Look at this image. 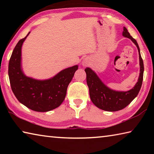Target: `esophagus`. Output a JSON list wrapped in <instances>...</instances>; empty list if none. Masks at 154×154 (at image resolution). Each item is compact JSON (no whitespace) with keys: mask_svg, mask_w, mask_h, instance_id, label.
Here are the masks:
<instances>
[{"mask_svg":"<svg viewBox=\"0 0 154 154\" xmlns=\"http://www.w3.org/2000/svg\"><path fill=\"white\" fill-rule=\"evenodd\" d=\"M87 64H88V62H87V61H85V60L83 61V62H82V65H83V66H86Z\"/></svg>","mask_w":154,"mask_h":154,"instance_id":"esophagus-1","label":"esophagus"}]
</instances>
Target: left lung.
<instances>
[{
    "label": "left lung",
    "mask_w": 154,
    "mask_h": 154,
    "mask_svg": "<svg viewBox=\"0 0 154 154\" xmlns=\"http://www.w3.org/2000/svg\"><path fill=\"white\" fill-rule=\"evenodd\" d=\"M122 35L128 38L137 46L139 55L140 74L136 85L131 90L126 92H120L111 90L100 79L96 72L90 68L85 69L86 72V82L89 88L90 96L92 102L98 108L106 111H117L123 109L137 97L142 85L144 66L140 54V49L137 41L130 36L126 28L124 27Z\"/></svg>",
    "instance_id": "8db88e82"
}]
</instances>
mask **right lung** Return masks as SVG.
I'll return each instance as SVG.
<instances>
[{
	"mask_svg": "<svg viewBox=\"0 0 154 154\" xmlns=\"http://www.w3.org/2000/svg\"><path fill=\"white\" fill-rule=\"evenodd\" d=\"M26 37L15 45L9 62V77L11 90L20 102L31 110L47 112L56 109L63 102L68 85L78 65L67 68L49 79L37 80L26 76L22 69V46Z\"/></svg>",
	"mask_w": 154,
	"mask_h": 154,
	"instance_id": "obj_1",
	"label": "right lung"
}]
</instances>
